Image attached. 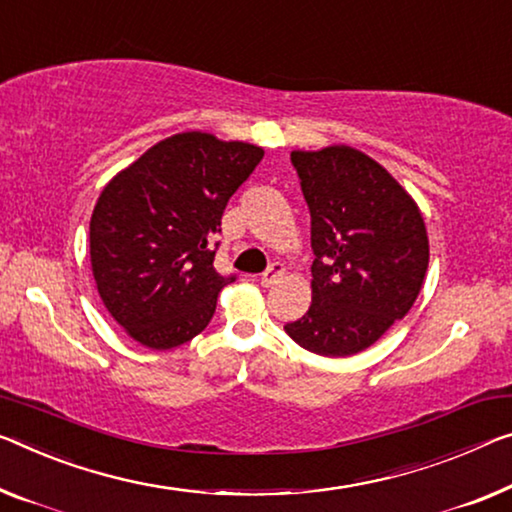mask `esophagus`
I'll return each instance as SVG.
<instances>
[{
  "instance_id": "34e87169",
  "label": "esophagus",
  "mask_w": 512,
  "mask_h": 512,
  "mask_svg": "<svg viewBox=\"0 0 512 512\" xmlns=\"http://www.w3.org/2000/svg\"><path fill=\"white\" fill-rule=\"evenodd\" d=\"M283 272H286V267H283L281 263H272V265L267 267V270L261 274V286H265V288L274 286V283H277V281L283 277Z\"/></svg>"
}]
</instances>
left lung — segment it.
<instances>
[{"instance_id": "left-lung-1", "label": "left lung", "mask_w": 512, "mask_h": 512, "mask_svg": "<svg viewBox=\"0 0 512 512\" xmlns=\"http://www.w3.org/2000/svg\"><path fill=\"white\" fill-rule=\"evenodd\" d=\"M311 212V306L286 334L322 357L373 345L412 309L428 270L416 201L373 157L350 146L293 151Z\"/></svg>"}]
</instances>
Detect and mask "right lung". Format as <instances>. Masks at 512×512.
Segmentation results:
<instances>
[{"label":"right lung","mask_w":512,"mask_h":512,"mask_svg":"<svg viewBox=\"0 0 512 512\" xmlns=\"http://www.w3.org/2000/svg\"><path fill=\"white\" fill-rule=\"evenodd\" d=\"M263 148L180 132L116 174L89 226L91 270L102 304L125 334L171 350L208 327L235 277L215 270V233Z\"/></svg>","instance_id":"1"}]
</instances>
